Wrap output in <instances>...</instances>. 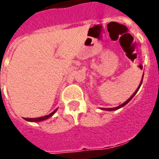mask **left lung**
Here are the masks:
<instances>
[{"mask_svg": "<svg viewBox=\"0 0 159 159\" xmlns=\"http://www.w3.org/2000/svg\"><path fill=\"white\" fill-rule=\"evenodd\" d=\"M143 75H144V73H143V78H142V80H141V82H140V84H139V86L138 87V88H137V89H136L135 92H134V94H132L131 96H130V98H129V99H127V101H126V102H123V103H122V104H120V105H119V106L116 107H112V108H101V109H102V110H104V111H116V110H118V109H119V108H121V107H124L126 104H127V103H128V102H130V101L132 99H133V97H134V95H135V94L137 93L138 91H139V89L140 87H141L142 83H143Z\"/></svg>", "mask_w": 159, "mask_h": 159, "instance_id": "1", "label": "left lung"}]
</instances>
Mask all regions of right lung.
I'll list each match as a JSON object with an SVG mask.
<instances>
[{"mask_svg":"<svg viewBox=\"0 0 159 159\" xmlns=\"http://www.w3.org/2000/svg\"><path fill=\"white\" fill-rule=\"evenodd\" d=\"M57 111V109H56V110H55L54 111L52 112L51 114H49V115H48V116H42V117H39V118H24V119H25L26 121L33 122V123L41 122V121H43V120H46V119H49L50 117H52V116L53 115L56 113V111Z\"/></svg>","mask_w":159,"mask_h":159,"instance_id":"1","label":"right lung"}]
</instances>
